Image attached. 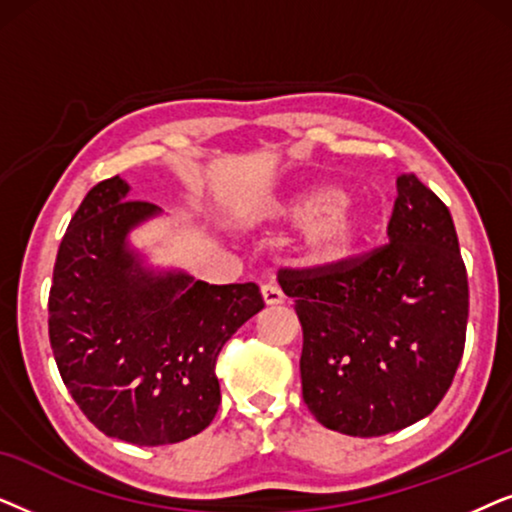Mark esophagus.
I'll list each match as a JSON object with an SVG mask.
<instances>
[{"instance_id":"esophagus-1","label":"esophagus","mask_w":512,"mask_h":512,"mask_svg":"<svg viewBox=\"0 0 512 512\" xmlns=\"http://www.w3.org/2000/svg\"><path fill=\"white\" fill-rule=\"evenodd\" d=\"M261 293H263V300H265V305H268V307H275V305L284 303V293L279 291V286H275V284H263Z\"/></svg>"}]
</instances>
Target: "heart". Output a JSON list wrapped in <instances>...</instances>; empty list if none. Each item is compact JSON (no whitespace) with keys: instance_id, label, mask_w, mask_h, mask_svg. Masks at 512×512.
I'll use <instances>...</instances> for the list:
<instances>
[{"instance_id":"heart-1","label":"heart","mask_w":512,"mask_h":512,"mask_svg":"<svg viewBox=\"0 0 512 512\" xmlns=\"http://www.w3.org/2000/svg\"><path fill=\"white\" fill-rule=\"evenodd\" d=\"M272 221H300L296 251L310 270H333L356 254L366 235V216L335 188H305L265 209Z\"/></svg>"}]
</instances>
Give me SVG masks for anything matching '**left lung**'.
<instances>
[{
  "label": "left lung",
  "instance_id": "obj_1",
  "mask_svg": "<svg viewBox=\"0 0 512 512\" xmlns=\"http://www.w3.org/2000/svg\"><path fill=\"white\" fill-rule=\"evenodd\" d=\"M396 188L389 244L333 270H279L303 326V398L345 436L431 415L464 354L468 277L450 209L415 174Z\"/></svg>",
  "mask_w": 512,
  "mask_h": 512
}]
</instances>
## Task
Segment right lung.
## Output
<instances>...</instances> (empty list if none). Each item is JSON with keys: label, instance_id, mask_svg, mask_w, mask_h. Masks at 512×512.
Here are the masks:
<instances>
[{"label": "right lung", "instance_id": "1", "mask_svg": "<svg viewBox=\"0 0 512 512\" xmlns=\"http://www.w3.org/2000/svg\"><path fill=\"white\" fill-rule=\"evenodd\" d=\"M104 179L69 221L53 268L48 335L62 382L109 438L170 445L207 429L221 403L216 356L263 310L249 284L153 270L130 233L160 214Z\"/></svg>", "mask_w": 512, "mask_h": 512}]
</instances>
